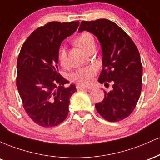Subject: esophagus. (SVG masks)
<instances>
[{"label": "esophagus", "mask_w": 160, "mask_h": 160, "mask_svg": "<svg viewBox=\"0 0 160 160\" xmlns=\"http://www.w3.org/2000/svg\"><path fill=\"white\" fill-rule=\"evenodd\" d=\"M86 89H88L87 88L84 87V86H80V85H78L77 86V90H86Z\"/></svg>", "instance_id": "34e87169"}]
</instances>
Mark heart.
Segmentation results:
<instances>
[{
  "label": "heart",
  "mask_w": 160,
  "mask_h": 160,
  "mask_svg": "<svg viewBox=\"0 0 160 160\" xmlns=\"http://www.w3.org/2000/svg\"><path fill=\"white\" fill-rule=\"evenodd\" d=\"M75 43L81 47L82 49L88 52L89 49L95 47V40L93 36L89 32H82L77 37ZM58 59L60 64L64 67L68 65L67 49L65 47H61L58 52ZM96 74V70L94 67H86L79 68L73 73L71 78L72 80L79 85L88 86H90L94 80V77Z\"/></svg>",
  "instance_id": "obj_1"
}]
</instances>
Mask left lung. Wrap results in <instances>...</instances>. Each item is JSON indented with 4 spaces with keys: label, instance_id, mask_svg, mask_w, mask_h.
I'll list each match as a JSON object with an SVG mask.
<instances>
[{
    "label": "left lung",
    "instance_id": "left-lung-1",
    "mask_svg": "<svg viewBox=\"0 0 160 160\" xmlns=\"http://www.w3.org/2000/svg\"><path fill=\"white\" fill-rule=\"evenodd\" d=\"M86 31L97 37L102 49L100 83L113 82V89L104 92V98L95 104L98 113L110 122L124 120L132 113L142 89V65L132 40L117 24L108 19L82 21L78 32Z\"/></svg>",
    "mask_w": 160,
    "mask_h": 160
}]
</instances>
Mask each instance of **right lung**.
<instances>
[{"label":"right lung","instance_id":"add662e5","mask_svg":"<svg viewBox=\"0 0 160 160\" xmlns=\"http://www.w3.org/2000/svg\"><path fill=\"white\" fill-rule=\"evenodd\" d=\"M79 21L51 22L39 27L23 43L17 60L16 86L25 111L43 127L65 120L70 98L77 91L58 73V51L62 40L74 34Z\"/></svg>","mask_w":160,"mask_h":160}]
</instances>
